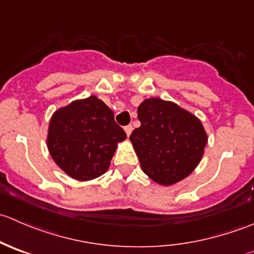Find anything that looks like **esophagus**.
Here are the masks:
<instances>
[{"label": "esophagus", "instance_id": "obj_1", "mask_svg": "<svg viewBox=\"0 0 254 254\" xmlns=\"http://www.w3.org/2000/svg\"><path fill=\"white\" fill-rule=\"evenodd\" d=\"M124 130H125V132H127V136H130V134H131V131H132V127L131 125H127V127H124Z\"/></svg>", "mask_w": 254, "mask_h": 254}]
</instances>
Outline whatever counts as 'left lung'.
I'll use <instances>...</instances> for the list:
<instances>
[{
  "mask_svg": "<svg viewBox=\"0 0 254 254\" xmlns=\"http://www.w3.org/2000/svg\"><path fill=\"white\" fill-rule=\"evenodd\" d=\"M140 127L130 135L141 170L170 187L193 173L204 156L207 134L198 117L175 102L147 98L137 108Z\"/></svg>",
  "mask_w": 254,
  "mask_h": 254,
  "instance_id": "8db88e82",
  "label": "left lung"
}]
</instances>
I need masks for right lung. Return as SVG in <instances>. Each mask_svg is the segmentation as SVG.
I'll return each instance as SVG.
<instances>
[{"label": "right lung", "mask_w": 254, "mask_h": 254, "mask_svg": "<svg viewBox=\"0 0 254 254\" xmlns=\"http://www.w3.org/2000/svg\"><path fill=\"white\" fill-rule=\"evenodd\" d=\"M127 139L114 113L97 96L76 99L54 112L47 146L54 162L68 177L92 181L108 171L118 145Z\"/></svg>", "instance_id": "right-lung-1"}]
</instances>
